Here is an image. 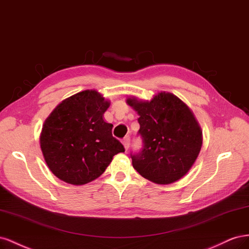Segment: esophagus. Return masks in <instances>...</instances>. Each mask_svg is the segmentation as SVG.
<instances>
[{"instance_id":"esophagus-1","label":"esophagus","mask_w":249,"mask_h":249,"mask_svg":"<svg viewBox=\"0 0 249 249\" xmlns=\"http://www.w3.org/2000/svg\"><path fill=\"white\" fill-rule=\"evenodd\" d=\"M122 143H123L125 149L127 150V149H128V147H129V144H130V138H129V137H125V138L122 140Z\"/></svg>"}]
</instances>
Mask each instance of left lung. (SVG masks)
I'll list each match as a JSON object with an SVG mask.
<instances>
[{
  "instance_id": "obj_1",
  "label": "left lung",
  "mask_w": 249,
  "mask_h": 249,
  "mask_svg": "<svg viewBox=\"0 0 249 249\" xmlns=\"http://www.w3.org/2000/svg\"><path fill=\"white\" fill-rule=\"evenodd\" d=\"M140 115L142 146L130 152L132 166L145 178L160 184L178 180L193 166L202 145L200 127L188 106L176 96L160 93L150 102L129 98Z\"/></svg>"
}]
</instances>
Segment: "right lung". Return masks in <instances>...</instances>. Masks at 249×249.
<instances>
[{
	"mask_svg": "<svg viewBox=\"0 0 249 249\" xmlns=\"http://www.w3.org/2000/svg\"><path fill=\"white\" fill-rule=\"evenodd\" d=\"M109 103L95 90H83L56 107L42 126L40 148L59 179L84 184L100 176L125 148L112 136L103 113Z\"/></svg>",
	"mask_w": 249,
	"mask_h": 249,
	"instance_id": "obj_1",
	"label": "right lung"
}]
</instances>
